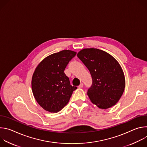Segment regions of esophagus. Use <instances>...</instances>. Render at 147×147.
Returning <instances> with one entry per match:
<instances>
[{
	"label": "esophagus",
	"instance_id": "obj_1",
	"mask_svg": "<svg viewBox=\"0 0 147 147\" xmlns=\"http://www.w3.org/2000/svg\"><path fill=\"white\" fill-rule=\"evenodd\" d=\"M83 86H84L83 84H82V83H81L78 87L80 88H82V87H83Z\"/></svg>",
	"mask_w": 147,
	"mask_h": 147
}]
</instances>
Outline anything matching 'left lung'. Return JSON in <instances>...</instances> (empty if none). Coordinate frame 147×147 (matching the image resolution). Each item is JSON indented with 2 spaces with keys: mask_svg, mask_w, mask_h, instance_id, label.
I'll return each instance as SVG.
<instances>
[{
  "mask_svg": "<svg viewBox=\"0 0 147 147\" xmlns=\"http://www.w3.org/2000/svg\"><path fill=\"white\" fill-rule=\"evenodd\" d=\"M77 56L92 78V85L87 92L91 101L103 109L114 106L123 95L125 85L119 62L108 53L96 48L83 49Z\"/></svg>",
  "mask_w": 147,
  "mask_h": 147,
  "instance_id": "1",
  "label": "left lung"
}]
</instances>
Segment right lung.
<instances>
[{"instance_id":"1","label":"right lung","mask_w":147,"mask_h":147,"mask_svg":"<svg viewBox=\"0 0 147 147\" xmlns=\"http://www.w3.org/2000/svg\"><path fill=\"white\" fill-rule=\"evenodd\" d=\"M76 52L63 50L42 60L32 77L34 96L39 105L51 113L61 110L68 103L76 87L70 85L64 70Z\"/></svg>"}]
</instances>
